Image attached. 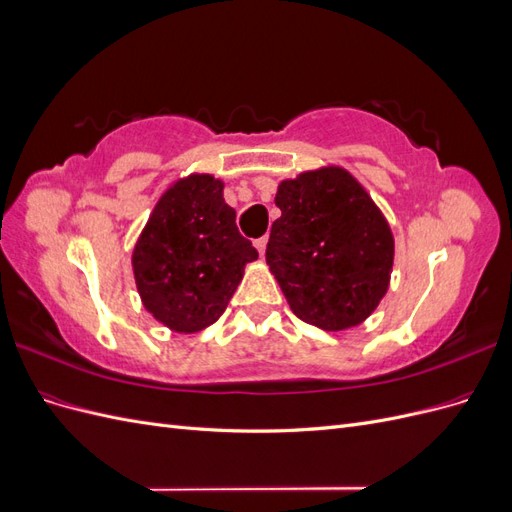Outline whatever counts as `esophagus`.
I'll use <instances>...</instances> for the list:
<instances>
[{
	"mask_svg": "<svg viewBox=\"0 0 512 512\" xmlns=\"http://www.w3.org/2000/svg\"><path fill=\"white\" fill-rule=\"evenodd\" d=\"M267 243H269V239H267V237H260V239H256V241H254V245H256V250H258V254H260V256H265V252H267Z\"/></svg>",
	"mask_w": 512,
	"mask_h": 512,
	"instance_id": "34e87169",
	"label": "esophagus"
}]
</instances>
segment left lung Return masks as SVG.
Instances as JSON below:
<instances>
[{
  "instance_id": "1",
  "label": "left lung",
  "mask_w": 512,
  "mask_h": 512,
  "mask_svg": "<svg viewBox=\"0 0 512 512\" xmlns=\"http://www.w3.org/2000/svg\"><path fill=\"white\" fill-rule=\"evenodd\" d=\"M267 265L303 322L324 331L361 324L389 290V222L348 170L324 166L280 183Z\"/></svg>"
}]
</instances>
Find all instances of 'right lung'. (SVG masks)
I'll list each match as a JSON object with an SVG mask.
<instances>
[{"label":"right lung","instance_id":"add662e5","mask_svg":"<svg viewBox=\"0 0 512 512\" xmlns=\"http://www.w3.org/2000/svg\"><path fill=\"white\" fill-rule=\"evenodd\" d=\"M258 258L241 237L237 213L224 203V183L190 175L162 194L132 252L138 294L147 312L177 333L218 320Z\"/></svg>","mask_w":512,"mask_h":512}]
</instances>
